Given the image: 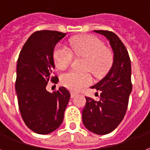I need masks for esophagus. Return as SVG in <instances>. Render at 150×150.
Segmentation results:
<instances>
[{
  "label": "esophagus",
  "instance_id": "obj_1",
  "mask_svg": "<svg viewBox=\"0 0 150 150\" xmlns=\"http://www.w3.org/2000/svg\"><path fill=\"white\" fill-rule=\"evenodd\" d=\"M76 95V93H74V92H71V93H70V96H71V98H74L75 96Z\"/></svg>",
  "mask_w": 150,
  "mask_h": 150
}]
</instances>
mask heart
<instances>
[{
    "label": "heart",
    "mask_w": 150,
    "mask_h": 150,
    "mask_svg": "<svg viewBox=\"0 0 150 150\" xmlns=\"http://www.w3.org/2000/svg\"><path fill=\"white\" fill-rule=\"evenodd\" d=\"M70 46L75 55L85 57L82 69L84 71L70 70L62 76V83L70 90L77 91L92 82L89 70L97 77L103 76L110 69L112 62V52L98 38L84 36L70 41ZM53 59L60 69L67 68L73 60V54L67 47L57 45L53 52Z\"/></svg>",
    "instance_id": "1"
}]
</instances>
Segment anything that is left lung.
<instances>
[{
	"label": "left lung",
	"instance_id": "obj_1",
	"mask_svg": "<svg viewBox=\"0 0 150 150\" xmlns=\"http://www.w3.org/2000/svg\"><path fill=\"white\" fill-rule=\"evenodd\" d=\"M110 41L113 52L109 72L92 88L100 92V100L86 97L82 121L87 129L98 135L111 133L118 126L126 112L132 91L131 62L126 48L112 32L94 30Z\"/></svg>",
	"mask_w": 150,
	"mask_h": 150
}]
</instances>
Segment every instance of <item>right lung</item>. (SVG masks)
<instances>
[{
  "instance_id": "right-lung-1",
  "label": "right lung",
  "mask_w": 150,
  "mask_h": 150,
  "mask_svg": "<svg viewBox=\"0 0 150 150\" xmlns=\"http://www.w3.org/2000/svg\"><path fill=\"white\" fill-rule=\"evenodd\" d=\"M66 33L41 30L33 33L21 50L17 64L15 88L23 121L31 130L48 134L56 130L64 119L70 93L64 87L50 93L49 81H58L52 76L55 68L53 51L57 42Z\"/></svg>"
}]
</instances>
